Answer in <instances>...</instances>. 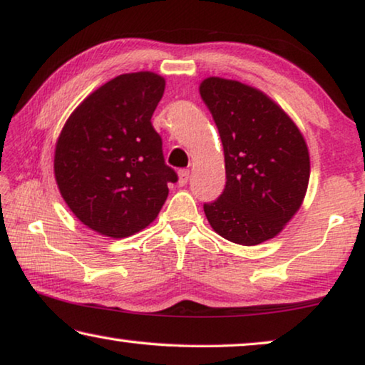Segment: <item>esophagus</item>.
Segmentation results:
<instances>
[{
    "label": "esophagus",
    "instance_id": "esophagus-1",
    "mask_svg": "<svg viewBox=\"0 0 365 365\" xmlns=\"http://www.w3.org/2000/svg\"><path fill=\"white\" fill-rule=\"evenodd\" d=\"M189 181V171L187 170H182V171H179V175H178V182H179V186H186V182Z\"/></svg>",
    "mask_w": 365,
    "mask_h": 365
}]
</instances>
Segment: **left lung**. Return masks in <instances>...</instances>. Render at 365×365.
I'll return each mask as SVG.
<instances>
[{
  "label": "left lung",
  "instance_id": "1",
  "mask_svg": "<svg viewBox=\"0 0 365 365\" xmlns=\"http://www.w3.org/2000/svg\"><path fill=\"white\" fill-rule=\"evenodd\" d=\"M225 155L227 186L204 205L214 232L232 243L276 238L304 204L310 153L300 128L276 101L237 80L209 76L199 86Z\"/></svg>",
  "mask_w": 365,
  "mask_h": 365
}]
</instances>
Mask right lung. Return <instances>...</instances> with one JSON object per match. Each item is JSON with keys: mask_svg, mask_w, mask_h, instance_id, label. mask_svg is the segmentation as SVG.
I'll use <instances>...</instances> for the list:
<instances>
[{"mask_svg": "<svg viewBox=\"0 0 365 365\" xmlns=\"http://www.w3.org/2000/svg\"><path fill=\"white\" fill-rule=\"evenodd\" d=\"M166 81L153 71L125 73L71 112L55 143L53 175L83 225L109 238L147 228L178 176L165 165L151 115Z\"/></svg>", "mask_w": 365, "mask_h": 365, "instance_id": "obj_1", "label": "right lung"}]
</instances>
